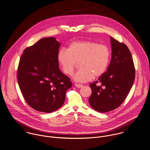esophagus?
<instances>
[{"mask_svg":"<svg viewBox=\"0 0 150 150\" xmlns=\"http://www.w3.org/2000/svg\"><path fill=\"white\" fill-rule=\"evenodd\" d=\"M74 85H75V86H76V88H82V87H83V85H81V84L75 83V84H74Z\"/></svg>","mask_w":150,"mask_h":150,"instance_id":"34e87169","label":"esophagus"}]
</instances>
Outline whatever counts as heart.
Wrapping results in <instances>:
<instances>
[{
	"instance_id": "b5f03b06",
	"label": "heart",
	"mask_w": 150,
	"mask_h": 150,
	"mask_svg": "<svg viewBox=\"0 0 150 150\" xmlns=\"http://www.w3.org/2000/svg\"><path fill=\"white\" fill-rule=\"evenodd\" d=\"M109 58V49L106 46L90 41L73 42L68 49H62L58 54L59 65L67 75H71L77 62H80V69L73 79L82 83L102 76L108 67Z\"/></svg>"
}]
</instances>
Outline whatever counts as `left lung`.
<instances>
[{
	"label": "left lung",
	"mask_w": 150,
	"mask_h": 150,
	"mask_svg": "<svg viewBox=\"0 0 150 150\" xmlns=\"http://www.w3.org/2000/svg\"><path fill=\"white\" fill-rule=\"evenodd\" d=\"M112 58L107 71L89 85L92 95L89 98L91 107L105 113L119 107L129 92L135 77L132 55L124 43L110 37ZM99 82L100 85L96 84Z\"/></svg>",
	"instance_id": "1"
}]
</instances>
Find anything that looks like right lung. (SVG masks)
<instances>
[{"instance_id": "obj_1", "label": "right lung", "mask_w": 150, "mask_h": 150, "mask_svg": "<svg viewBox=\"0 0 150 150\" xmlns=\"http://www.w3.org/2000/svg\"><path fill=\"white\" fill-rule=\"evenodd\" d=\"M61 43L44 38L23 51L18 68V82L24 98L33 109L50 113L59 109L72 86L59 68Z\"/></svg>"}]
</instances>
